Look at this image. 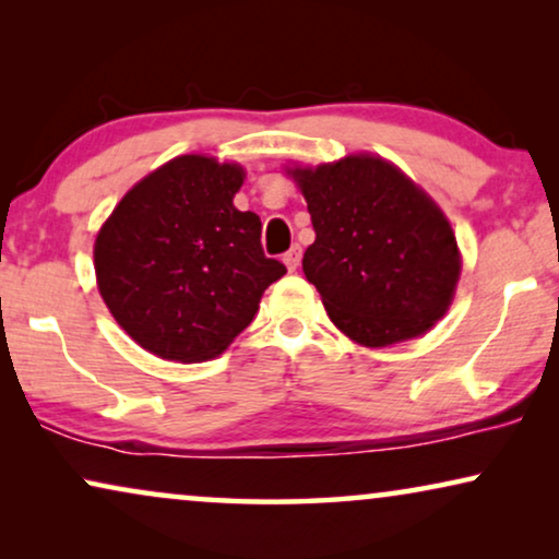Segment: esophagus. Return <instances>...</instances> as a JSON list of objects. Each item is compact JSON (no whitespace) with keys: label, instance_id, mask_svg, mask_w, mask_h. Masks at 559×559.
Segmentation results:
<instances>
[{"label":"esophagus","instance_id":"obj_1","mask_svg":"<svg viewBox=\"0 0 559 559\" xmlns=\"http://www.w3.org/2000/svg\"><path fill=\"white\" fill-rule=\"evenodd\" d=\"M300 257H302L300 247H293V249L287 251L285 257H282V262L287 264V270H289V272H295V270H297V264H300Z\"/></svg>","mask_w":559,"mask_h":559}]
</instances>
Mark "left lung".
<instances>
[{
	"instance_id": "1",
	"label": "left lung",
	"mask_w": 559,
	"mask_h": 559,
	"mask_svg": "<svg viewBox=\"0 0 559 559\" xmlns=\"http://www.w3.org/2000/svg\"><path fill=\"white\" fill-rule=\"evenodd\" d=\"M287 173L316 228L302 272L335 328L366 348L430 331L461 277V251L438 203L373 155Z\"/></svg>"
}]
</instances>
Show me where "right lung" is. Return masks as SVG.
Instances as JSON below:
<instances>
[{
    "mask_svg": "<svg viewBox=\"0 0 559 559\" xmlns=\"http://www.w3.org/2000/svg\"><path fill=\"white\" fill-rule=\"evenodd\" d=\"M241 186V165L180 155L136 182L98 231V293L150 354L180 364L224 354L287 272L264 257L257 213L234 205Z\"/></svg>",
    "mask_w": 559,
    "mask_h": 559,
    "instance_id": "right-lung-1",
    "label": "right lung"
}]
</instances>
